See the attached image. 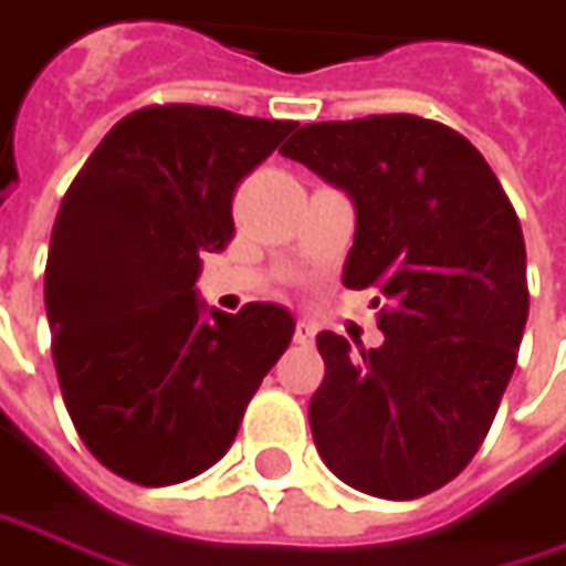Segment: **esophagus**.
<instances>
[{
	"label": "esophagus",
	"instance_id": "34e87169",
	"mask_svg": "<svg viewBox=\"0 0 566 566\" xmlns=\"http://www.w3.org/2000/svg\"><path fill=\"white\" fill-rule=\"evenodd\" d=\"M317 334V327L311 324V321H297V327H294V343H311Z\"/></svg>",
	"mask_w": 566,
	"mask_h": 566
}]
</instances>
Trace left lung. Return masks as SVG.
<instances>
[{
    "instance_id": "8db88e82",
    "label": "left lung",
    "mask_w": 566,
    "mask_h": 566,
    "mask_svg": "<svg viewBox=\"0 0 566 566\" xmlns=\"http://www.w3.org/2000/svg\"><path fill=\"white\" fill-rule=\"evenodd\" d=\"M349 193L346 287H373L386 343L317 336V453L346 486L418 499L480 450L528 321L525 239L486 158L421 116L311 123L282 148Z\"/></svg>"
}]
</instances>
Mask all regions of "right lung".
I'll return each instance as SVG.
<instances>
[{"label":"right lung","instance_id":"add662e5","mask_svg":"<svg viewBox=\"0 0 566 566\" xmlns=\"http://www.w3.org/2000/svg\"><path fill=\"white\" fill-rule=\"evenodd\" d=\"M297 123L217 106H145L119 119L57 210L44 307L51 356L86 450L138 486L210 470L279 363L294 317L197 297L200 255L232 239V190Z\"/></svg>","mask_w":566,"mask_h":566}]
</instances>
